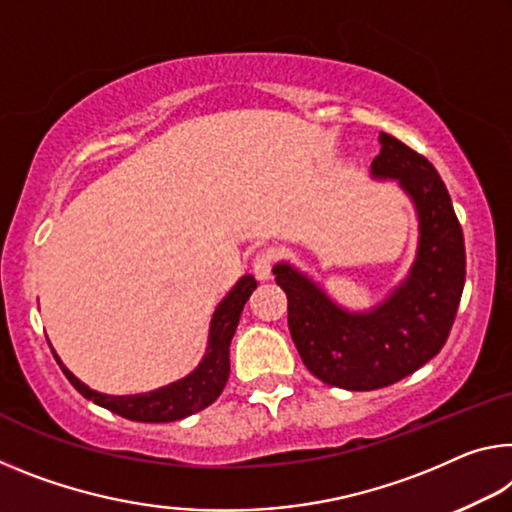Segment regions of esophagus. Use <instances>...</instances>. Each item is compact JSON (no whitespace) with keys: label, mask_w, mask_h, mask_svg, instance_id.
Listing matches in <instances>:
<instances>
[{"label":"esophagus","mask_w":512,"mask_h":512,"mask_svg":"<svg viewBox=\"0 0 512 512\" xmlns=\"http://www.w3.org/2000/svg\"><path fill=\"white\" fill-rule=\"evenodd\" d=\"M273 271V255L271 253H259L253 259V273L257 280H269Z\"/></svg>","instance_id":"1"}]
</instances>
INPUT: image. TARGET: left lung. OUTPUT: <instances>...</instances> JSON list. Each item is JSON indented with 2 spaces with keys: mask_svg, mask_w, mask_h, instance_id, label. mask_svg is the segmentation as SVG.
Returning a JSON list of instances; mask_svg holds the SVG:
<instances>
[{
  "mask_svg": "<svg viewBox=\"0 0 512 512\" xmlns=\"http://www.w3.org/2000/svg\"><path fill=\"white\" fill-rule=\"evenodd\" d=\"M371 175L399 180L415 202L419 246L408 278L371 312H346L291 264H275L289 332L305 367L332 387L369 392L399 383L442 351L465 287V239L431 161L380 132Z\"/></svg>",
  "mask_w": 512,
  "mask_h": 512,
  "instance_id": "left-lung-1",
  "label": "left lung"
}]
</instances>
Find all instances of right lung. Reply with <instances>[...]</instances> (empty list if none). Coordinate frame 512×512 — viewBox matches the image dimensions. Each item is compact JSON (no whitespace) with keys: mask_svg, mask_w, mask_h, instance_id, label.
<instances>
[{"mask_svg":"<svg viewBox=\"0 0 512 512\" xmlns=\"http://www.w3.org/2000/svg\"><path fill=\"white\" fill-rule=\"evenodd\" d=\"M257 287V280L253 275H243V278L234 285V289L227 294L221 305L216 307L212 316V326H209V346L198 369L189 373V376L170 383L166 387L154 389V392L145 394H132V396H111L95 392L88 385L81 383L79 378L63 367L59 355L54 351V358L59 367L66 373V378L77 389L81 396L93 401L102 408H107L116 415L132 419V421H145V424H164V421H175L193 415V412L205 410L212 405L218 396H221L223 387L230 378V342L234 337V330L239 326V316L246 300L250 298ZM52 348V346H50Z\"/></svg>","mask_w":512,"mask_h":512,"instance_id":"obj_1","label":"right lung"}]
</instances>
